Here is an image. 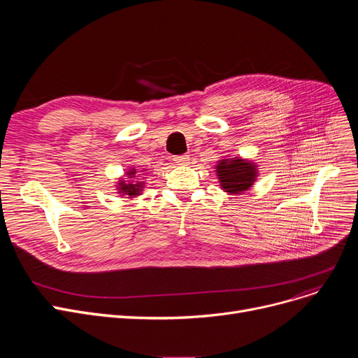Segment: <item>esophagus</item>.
<instances>
[{"mask_svg": "<svg viewBox=\"0 0 358 358\" xmlns=\"http://www.w3.org/2000/svg\"><path fill=\"white\" fill-rule=\"evenodd\" d=\"M173 159H174V162H176L177 165H185V164H189V159H190V158H189V155L184 154V155H176Z\"/></svg>", "mask_w": 358, "mask_h": 358, "instance_id": "esophagus-1", "label": "esophagus"}]
</instances>
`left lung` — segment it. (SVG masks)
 Wrapping results in <instances>:
<instances>
[{"mask_svg": "<svg viewBox=\"0 0 358 358\" xmlns=\"http://www.w3.org/2000/svg\"><path fill=\"white\" fill-rule=\"evenodd\" d=\"M216 168L222 189L228 193L239 194L248 190L255 181V166L241 158L222 159Z\"/></svg>", "mask_w": 358, "mask_h": 358, "instance_id": "left-lung-1", "label": "left lung"}]
</instances>
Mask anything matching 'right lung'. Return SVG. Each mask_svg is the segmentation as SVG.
<instances>
[{
	"label": "right lung",
	"mask_w": 358,
	"mask_h": 358,
	"mask_svg": "<svg viewBox=\"0 0 358 358\" xmlns=\"http://www.w3.org/2000/svg\"><path fill=\"white\" fill-rule=\"evenodd\" d=\"M129 174V178H135L136 176V171L135 169H131V171H129L127 173ZM120 184V192L122 193H124L126 196H129V197H135V196H139V193L142 192L141 189H142V182H135V184H124V181H122V182H119Z\"/></svg>",
	"instance_id": "1"
}]
</instances>
